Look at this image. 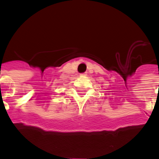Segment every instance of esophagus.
I'll return each mask as SVG.
<instances>
[{
	"instance_id": "34e87169",
	"label": "esophagus",
	"mask_w": 159,
	"mask_h": 159,
	"mask_svg": "<svg viewBox=\"0 0 159 159\" xmlns=\"http://www.w3.org/2000/svg\"><path fill=\"white\" fill-rule=\"evenodd\" d=\"M82 75H84V74H82Z\"/></svg>"
}]
</instances>
